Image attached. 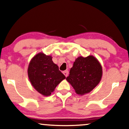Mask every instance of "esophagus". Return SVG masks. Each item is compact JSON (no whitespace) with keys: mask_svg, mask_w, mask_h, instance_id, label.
Here are the masks:
<instances>
[{"mask_svg":"<svg viewBox=\"0 0 129 129\" xmlns=\"http://www.w3.org/2000/svg\"><path fill=\"white\" fill-rule=\"evenodd\" d=\"M63 74L65 75V76L67 77L68 76V70H66V71H63Z\"/></svg>","mask_w":129,"mask_h":129,"instance_id":"obj_1","label":"esophagus"}]
</instances>
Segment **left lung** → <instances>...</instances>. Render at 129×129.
<instances>
[{"label":"left lung","mask_w":129,"mask_h":129,"mask_svg":"<svg viewBox=\"0 0 129 129\" xmlns=\"http://www.w3.org/2000/svg\"><path fill=\"white\" fill-rule=\"evenodd\" d=\"M102 75V66L97 58L92 55L80 56L75 60L66 80L77 94L82 95L99 84Z\"/></svg>","instance_id":"left-lung-1"}]
</instances>
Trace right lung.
Instances as JSON below:
<instances>
[{
    "mask_svg": "<svg viewBox=\"0 0 129 129\" xmlns=\"http://www.w3.org/2000/svg\"><path fill=\"white\" fill-rule=\"evenodd\" d=\"M52 57L44 53L35 55L29 63L27 75L34 88L44 96L50 95L66 76L53 62Z\"/></svg>",
    "mask_w": 129,
    "mask_h": 129,
    "instance_id": "1",
    "label": "right lung"
}]
</instances>
